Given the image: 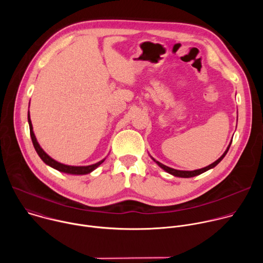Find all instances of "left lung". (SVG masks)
Listing matches in <instances>:
<instances>
[{"label":"left lung","mask_w":263,"mask_h":263,"mask_svg":"<svg viewBox=\"0 0 263 263\" xmlns=\"http://www.w3.org/2000/svg\"><path fill=\"white\" fill-rule=\"evenodd\" d=\"M232 142V141H231ZM231 142H230V144L228 145V147H227V149L226 151H224V153L216 160V161H214L213 163H211L210 165H208V166H206V167H203V168H200V170H196V171H179V170H175V168H172V167H168V166H166V165H164V164H162V163H160L159 161H157V160H155L153 157H152V159L161 167V168H163L165 172H167L168 174H171V175H173V176H176V177H181V178H191V177H195V176H198V175H201L202 173H204V172H206V171H208V170H210V168H213L215 165H217L221 160H222V158L226 156V154H227V152L229 151V147H230V145H231Z\"/></svg>","instance_id":"obj_1"}]
</instances>
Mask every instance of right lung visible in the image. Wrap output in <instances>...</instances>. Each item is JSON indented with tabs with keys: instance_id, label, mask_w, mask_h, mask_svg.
<instances>
[{
	"instance_id": "add662e5",
	"label": "right lung",
	"mask_w": 263,
	"mask_h": 263,
	"mask_svg": "<svg viewBox=\"0 0 263 263\" xmlns=\"http://www.w3.org/2000/svg\"><path fill=\"white\" fill-rule=\"evenodd\" d=\"M28 123H29V127H30V135H31V139H32V142H33V145L35 147V151L37 152V154H39V156L42 158V160L50 165L51 167L61 172V173H65V174H71V175H86V174H89L91 173L93 170H96L100 164H102L104 162L105 159L95 163V164H91V165H86V166H72V165H66V164H63V163H60L56 160H54L53 158H51L44 149L42 148V146L40 145V143L37 142V139L34 135V132H33V127H32V123H31V120H30V114L28 112Z\"/></svg>"
}]
</instances>
